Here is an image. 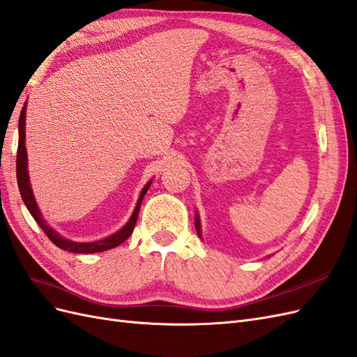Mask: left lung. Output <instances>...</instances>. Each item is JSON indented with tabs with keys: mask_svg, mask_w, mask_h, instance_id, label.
<instances>
[{
	"mask_svg": "<svg viewBox=\"0 0 357 357\" xmlns=\"http://www.w3.org/2000/svg\"><path fill=\"white\" fill-rule=\"evenodd\" d=\"M195 228H197L198 235L201 236V225H199V215L198 214H197V218H195Z\"/></svg>",
	"mask_w": 357,
	"mask_h": 357,
	"instance_id": "obj_1",
	"label": "left lung"
}]
</instances>
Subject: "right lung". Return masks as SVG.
Segmentation results:
<instances>
[{
	"mask_svg": "<svg viewBox=\"0 0 357 357\" xmlns=\"http://www.w3.org/2000/svg\"><path fill=\"white\" fill-rule=\"evenodd\" d=\"M25 114H26V104L22 107V112H20V117H19V144H17V158H16V177H17V186H19L20 197H22L28 211L31 213L32 218L36 219V222L38 223L43 232L49 236V240L53 244L62 248V250L71 252V253H100V252L110 250V248H114L119 244L126 241L129 238V235L132 234V231L135 228L138 211H139V207H142V201L146 195V192L149 190L150 185H152V180L147 183V185L143 188L142 193H139L135 210L122 229H119L113 235L107 236V238H102L100 241H92V243H75V241L63 238L62 235H59L55 229L50 228V226L46 223V220L43 219L41 211L37 207L36 198H34V195H32L29 174H28V156H26V147H25V121H26Z\"/></svg>",
	"mask_w": 357,
	"mask_h": 357,
	"instance_id": "1",
	"label": "right lung"
}]
</instances>
